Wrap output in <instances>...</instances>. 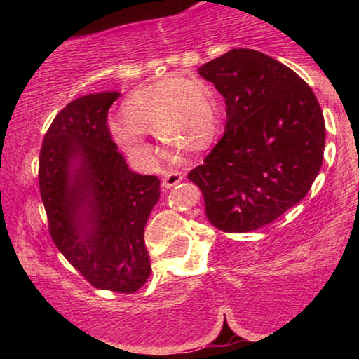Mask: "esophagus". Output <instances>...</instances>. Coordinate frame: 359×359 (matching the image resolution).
I'll use <instances>...</instances> for the list:
<instances>
[{
  "mask_svg": "<svg viewBox=\"0 0 359 359\" xmlns=\"http://www.w3.org/2000/svg\"><path fill=\"white\" fill-rule=\"evenodd\" d=\"M182 180V174L177 171H168L163 174V180H161V185L165 188H172L177 184H180Z\"/></svg>",
  "mask_w": 359,
  "mask_h": 359,
  "instance_id": "1",
  "label": "esophagus"
}]
</instances>
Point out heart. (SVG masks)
I'll return each mask as SVG.
<instances>
[{"instance_id":"obj_1","label":"heart","mask_w":359,"mask_h":359,"mask_svg":"<svg viewBox=\"0 0 359 359\" xmlns=\"http://www.w3.org/2000/svg\"><path fill=\"white\" fill-rule=\"evenodd\" d=\"M125 120L109 123L112 137L139 166L151 168L158 150L145 133L168 144L198 151L208 147L218 128L210 88L194 77L169 76L137 88L121 106Z\"/></svg>"}]
</instances>
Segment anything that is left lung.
Listing matches in <instances>:
<instances>
[{"label": "left lung", "mask_w": 359, "mask_h": 359, "mask_svg": "<svg viewBox=\"0 0 359 359\" xmlns=\"http://www.w3.org/2000/svg\"><path fill=\"white\" fill-rule=\"evenodd\" d=\"M198 74L224 98L226 126L188 179L203 191L215 228L248 233L311 190L323 165V112L293 69L252 48H233Z\"/></svg>", "instance_id": "8db88e82"}]
</instances>
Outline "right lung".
I'll return each instance as SVG.
<instances>
[{"label":"right lung","instance_id":"1","mask_svg":"<svg viewBox=\"0 0 359 359\" xmlns=\"http://www.w3.org/2000/svg\"><path fill=\"white\" fill-rule=\"evenodd\" d=\"M118 96H82L53 118L39 155V190L63 257L95 288L130 294L151 272L144 229L160 180L131 171L112 141L107 111Z\"/></svg>","mask_w":359,"mask_h":359}]
</instances>
